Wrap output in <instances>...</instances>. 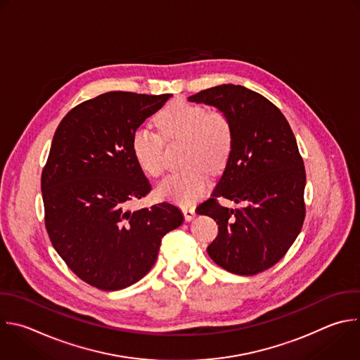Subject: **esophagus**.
I'll list each match as a JSON object with an SVG mask.
<instances>
[{"instance_id": "obj_1", "label": "esophagus", "mask_w": 360, "mask_h": 360, "mask_svg": "<svg viewBox=\"0 0 360 360\" xmlns=\"http://www.w3.org/2000/svg\"><path fill=\"white\" fill-rule=\"evenodd\" d=\"M182 213H184L186 221H191V220L195 217V214H196L193 206H185V207H182Z\"/></svg>"}]
</instances>
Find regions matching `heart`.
I'll list each match as a JSON object with an SVG mask.
<instances>
[{"label":"heart","mask_w":360,"mask_h":360,"mask_svg":"<svg viewBox=\"0 0 360 360\" xmlns=\"http://www.w3.org/2000/svg\"><path fill=\"white\" fill-rule=\"evenodd\" d=\"M161 136L148 126H140L131 137V151L140 168L158 176L162 169L165 140H185L184 169L165 176L157 186L162 199L182 206L193 203L209 186V173L219 172L229 161L233 148V129L229 117L220 111H207L203 105L185 101L168 104L157 115Z\"/></svg>","instance_id":"b5f03b06"}]
</instances>
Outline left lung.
<instances>
[{
    "label": "left lung",
    "mask_w": 360,
    "mask_h": 360,
    "mask_svg": "<svg viewBox=\"0 0 360 360\" xmlns=\"http://www.w3.org/2000/svg\"><path fill=\"white\" fill-rule=\"evenodd\" d=\"M188 100L223 111L234 136L216 188L196 209L219 224L207 255L229 273H262L285 256L305 219V168L294 133L278 107L243 86H214ZM217 197L247 206L229 210Z\"/></svg>",
    "instance_id": "obj_1"
}]
</instances>
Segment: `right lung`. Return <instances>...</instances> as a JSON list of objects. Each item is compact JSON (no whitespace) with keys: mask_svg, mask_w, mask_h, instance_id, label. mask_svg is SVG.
I'll return each mask as SVG.
<instances>
[{"mask_svg":"<svg viewBox=\"0 0 360 360\" xmlns=\"http://www.w3.org/2000/svg\"><path fill=\"white\" fill-rule=\"evenodd\" d=\"M169 97L108 91L73 107L55 131L41 178L46 231L66 266L98 290L141 280L161 238L184 221L168 202L129 209L151 191L133 133Z\"/></svg>","mask_w":360,"mask_h":360,"instance_id":"right-lung-1","label":"right lung"}]
</instances>
